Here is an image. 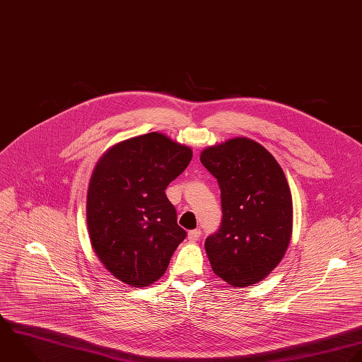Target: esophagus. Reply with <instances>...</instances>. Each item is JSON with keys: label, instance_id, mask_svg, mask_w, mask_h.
<instances>
[{"label": "esophagus", "instance_id": "34e87169", "mask_svg": "<svg viewBox=\"0 0 362 362\" xmlns=\"http://www.w3.org/2000/svg\"><path fill=\"white\" fill-rule=\"evenodd\" d=\"M200 235H202V231H200V230H192V231H189L187 238H189L190 243H196V241L200 238Z\"/></svg>", "mask_w": 362, "mask_h": 362}]
</instances>
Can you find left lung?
Here are the masks:
<instances>
[{"instance_id": "1", "label": "left lung", "mask_w": 362, "mask_h": 362, "mask_svg": "<svg viewBox=\"0 0 362 362\" xmlns=\"http://www.w3.org/2000/svg\"><path fill=\"white\" fill-rule=\"evenodd\" d=\"M200 160L217 179L223 220L204 248L217 276L235 288L267 278L292 237L293 204L276 159L250 138L206 148Z\"/></svg>"}]
</instances>
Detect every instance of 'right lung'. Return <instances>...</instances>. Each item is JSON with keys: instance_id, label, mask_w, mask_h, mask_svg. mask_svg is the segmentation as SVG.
<instances>
[{"instance_id": "1", "label": "right lung", "mask_w": 362, "mask_h": 362, "mask_svg": "<svg viewBox=\"0 0 362 362\" xmlns=\"http://www.w3.org/2000/svg\"><path fill=\"white\" fill-rule=\"evenodd\" d=\"M192 156V148L149 132L111 146L97 162L87 192L88 235L101 264L121 282H156L186 238L165 189Z\"/></svg>"}]
</instances>
